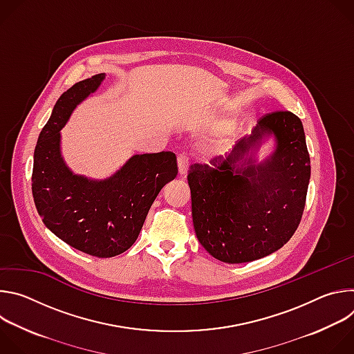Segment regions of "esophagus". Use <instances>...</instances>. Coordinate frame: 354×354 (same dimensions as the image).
Here are the masks:
<instances>
[{"instance_id": "obj_1", "label": "esophagus", "mask_w": 354, "mask_h": 354, "mask_svg": "<svg viewBox=\"0 0 354 354\" xmlns=\"http://www.w3.org/2000/svg\"><path fill=\"white\" fill-rule=\"evenodd\" d=\"M187 167H189V161L186 158V156H179L178 157V171H179V176L185 178L187 175Z\"/></svg>"}]
</instances>
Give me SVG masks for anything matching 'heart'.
I'll list each match as a JSON object with an SVG mask.
<instances>
[{"label":"heart","instance_id":"heart-1","mask_svg":"<svg viewBox=\"0 0 354 354\" xmlns=\"http://www.w3.org/2000/svg\"><path fill=\"white\" fill-rule=\"evenodd\" d=\"M227 124L228 120L225 118H218L210 124V130L218 133L207 140L200 148V153L206 161H217L231 149L236 137V131L232 127H227Z\"/></svg>","mask_w":354,"mask_h":354}]
</instances>
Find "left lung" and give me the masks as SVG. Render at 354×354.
I'll list each match as a JSON object with an SVG mask.
<instances>
[{"mask_svg": "<svg viewBox=\"0 0 354 354\" xmlns=\"http://www.w3.org/2000/svg\"><path fill=\"white\" fill-rule=\"evenodd\" d=\"M273 136L275 149L256 154ZM194 164L187 175L194 232L209 254L225 263L265 258L295 232L311 176L301 120L291 112L263 116L225 158Z\"/></svg>", "mask_w": 354, "mask_h": 354, "instance_id": "1", "label": "left lung"}]
</instances>
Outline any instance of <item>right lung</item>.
<instances>
[{
	"mask_svg": "<svg viewBox=\"0 0 354 354\" xmlns=\"http://www.w3.org/2000/svg\"><path fill=\"white\" fill-rule=\"evenodd\" d=\"M106 74L77 82L56 102L33 156L32 193L44 225L70 246L96 258L123 254L138 238L151 205L178 175L171 151L136 154L106 179L74 174L62 156V129Z\"/></svg>",
	"mask_w": 354,
	"mask_h": 354,
	"instance_id": "1",
	"label": "right lung"
}]
</instances>
